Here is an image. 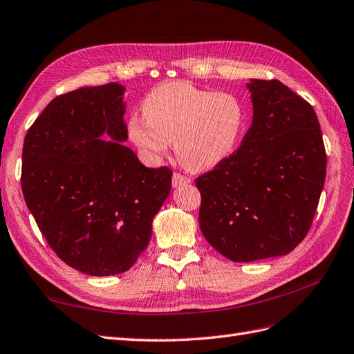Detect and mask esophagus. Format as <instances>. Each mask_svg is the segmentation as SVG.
<instances>
[{
	"label": "esophagus",
	"mask_w": 354,
	"mask_h": 354,
	"mask_svg": "<svg viewBox=\"0 0 354 354\" xmlns=\"http://www.w3.org/2000/svg\"><path fill=\"white\" fill-rule=\"evenodd\" d=\"M191 183V179L183 174H174V178H171V184H174L175 188L179 187H185Z\"/></svg>",
	"instance_id": "obj_1"
}]
</instances>
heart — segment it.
Segmentation results:
<instances>
[{
  "instance_id": "heart-1",
  "label": "heart",
  "mask_w": 354,
  "mask_h": 354,
  "mask_svg": "<svg viewBox=\"0 0 354 354\" xmlns=\"http://www.w3.org/2000/svg\"><path fill=\"white\" fill-rule=\"evenodd\" d=\"M145 118L127 121L129 139L154 161L174 142L187 169L216 167L237 148L246 126V109L234 93L212 92L188 83L161 84L145 96Z\"/></svg>"
}]
</instances>
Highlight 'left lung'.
I'll return each mask as SVG.
<instances>
[{
	"instance_id": "left-lung-1",
	"label": "left lung",
	"mask_w": 354,
	"mask_h": 354,
	"mask_svg": "<svg viewBox=\"0 0 354 354\" xmlns=\"http://www.w3.org/2000/svg\"><path fill=\"white\" fill-rule=\"evenodd\" d=\"M246 86L254 117L241 145L196 179L201 233L234 262L294 250L311 227L326 176L313 106L279 80Z\"/></svg>"
}]
</instances>
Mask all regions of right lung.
<instances>
[{
  "label": "right lung",
  "instance_id": "add662e5",
  "mask_svg": "<svg viewBox=\"0 0 354 354\" xmlns=\"http://www.w3.org/2000/svg\"><path fill=\"white\" fill-rule=\"evenodd\" d=\"M124 90L108 83L55 97L24 142L26 206L55 254L88 276L135 264L171 188L169 167H145L121 144Z\"/></svg>",
  "mask_w": 354,
  "mask_h": 354
}]
</instances>
